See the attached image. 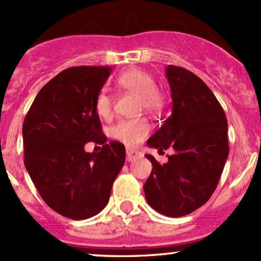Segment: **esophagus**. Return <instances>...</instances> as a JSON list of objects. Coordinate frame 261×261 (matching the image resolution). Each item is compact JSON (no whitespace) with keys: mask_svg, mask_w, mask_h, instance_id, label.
I'll return each instance as SVG.
<instances>
[{"mask_svg":"<svg viewBox=\"0 0 261 261\" xmlns=\"http://www.w3.org/2000/svg\"><path fill=\"white\" fill-rule=\"evenodd\" d=\"M140 157V153L137 151H135L133 148H127L126 149V161L127 162H133L135 160Z\"/></svg>","mask_w":261,"mask_h":261,"instance_id":"esophagus-1","label":"esophagus"}]
</instances>
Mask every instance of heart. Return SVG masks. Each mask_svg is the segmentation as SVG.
<instances>
[{
    "label": "heart",
    "mask_w": 261,
    "mask_h": 261,
    "mask_svg": "<svg viewBox=\"0 0 261 261\" xmlns=\"http://www.w3.org/2000/svg\"><path fill=\"white\" fill-rule=\"evenodd\" d=\"M116 85L124 91L133 92L139 95L141 109L152 114H160L166 108V98L160 89L154 87V81L146 71L131 68L125 71L116 79ZM95 112L100 118L108 119L112 115L113 99L107 92L98 93L94 101ZM149 133V124L145 118L121 120L113 128L116 140L127 146H135L141 142Z\"/></svg>",
    "instance_id": "b5f03b06"
}]
</instances>
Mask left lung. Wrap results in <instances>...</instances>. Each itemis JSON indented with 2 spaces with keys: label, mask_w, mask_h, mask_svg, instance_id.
Returning <instances> with one entry per match:
<instances>
[{
  "label": "left lung",
  "mask_w": 261,
  "mask_h": 261,
  "mask_svg": "<svg viewBox=\"0 0 261 261\" xmlns=\"http://www.w3.org/2000/svg\"><path fill=\"white\" fill-rule=\"evenodd\" d=\"M172 114L147 141L149 147L173 148L168 162L153 155L143 185L148 205L168 217H181L201 207L214 194L228 157L226 114L211 89L187 68L169 65Z\"/></svg>",
  "instance_id": "left-lung-1"
}]
</instances>
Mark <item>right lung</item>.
<instances>
[{
    "label": "right lung",
    "mask_w": 261,
    "mask_h": 261,
    "mask_svg": "<svg viewBox=\"0 0 261 261\" xmlns=\"http://www.w3.org/2000/svg\"><path fill=\"white\" fill-rule=\"evenodd\" d=\"M109 66H77L45 85L23 122L24 166L49 207L71 220H86L107 206L125 163V146L107 143L94 108L109 79ZM100 152L84 151L87 142Z\"/></svg>",
    "instance_id": "obj_1"
}]
</instances>
